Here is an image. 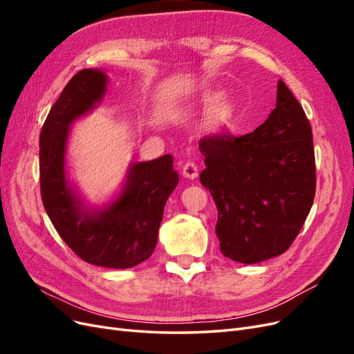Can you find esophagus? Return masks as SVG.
<instances>
[{
    "label": "esophagus",
    "instance_id": "esophagus-1",
    "mask_svg": "<svg viewBox=\"0 0 354 354\" xmlns=\"http://www.w3.org/2000/svg\"><path fill=\"white\" fill-rule=\"evenodd\" d=\"M198 171H199L198 165L195 162H192V160H187V162L183 165V169H181V173H183V176L186 178L194 180V178L198 177Z\"/></svg>",
    "mask_w": 354,
    "mask_h": 354
}]
</instances>
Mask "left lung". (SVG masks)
Instances as JSON below:
<instances>
[{"label":"left lung","mask_w":354,"mask_h":354,"mask_svg":"<svg viewBox=\"0 0 354 354\" xmlns=\"http://www.w3.org/2000/svg\"><path fill=\"white\" fill-rule=\"evenodd\" d=\"M201 183L216 202L220 251L243 264L283 254L313 205L316 162L312 127L283 81L276 108L250 134L201 138Z\"/></svg>","instance_id":"1"}]
</instances>
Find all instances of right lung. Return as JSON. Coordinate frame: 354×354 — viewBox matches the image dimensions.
Wrapping results in <instances>:
<instances>
[{
	"mask_svg": "<svg viewBox=\"0 0 354 354\" xmlns=\"http://www.w3.org/2000/svg\"><path fill=\"white\" fill-rule=\"evenodd\" d=\"M108 87L99 69H82L63 88L39 136L41 198L60 238L81 260L130 269L155 251L168 196L178 185L173 156L131 164L125 186L111 205L84 208L68 183L65 152L71 124L94 109Z\"/></svg>",
	"mask_w": 354,
	"mask_h": 354,
	"instance_id": "add662e5",
	"label": "right lung"
}]
</instances>
